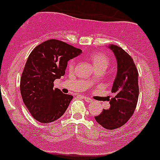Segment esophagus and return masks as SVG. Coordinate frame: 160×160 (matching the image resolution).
<instances>
[{"mask_svg": "<svg viewBox=\"0 0 160 160\" xmlns=\"http://www.w3.org/2000/svg\"><path fill=\"white\" fill-rule=\"evenodd\" d=\"M84 100H85L86 102H88V103H91V102H93V100H91V98H88V97H84Z\"/></svg>", "mask_w": 160, "mask_h": 160, "instance_id": "esophagus-1", "label": "esophagus"}]
</instances>
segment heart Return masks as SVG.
<instances>
[{"label": "heart", "instance_id": "1", "mask_svg": "<svg viewBox=\"0 0 160 160\" xmlns=\"http://www.w3.org/2000/svg\"><path fill=\"white\" fill-rule=\"evenodd\" d=\"M89 60L94 66L97 71L103 72L108 67L110 60L109 58L106 54L101 52H96V53H91L89 56ZM75 65V60H72L68 63V67L69 69H74Z\"/></svg>", "mask_w": 160, "mask_h": 160}]
</instances>
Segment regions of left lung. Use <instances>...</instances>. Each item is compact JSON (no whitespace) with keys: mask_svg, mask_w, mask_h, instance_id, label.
<instances>
[{"mask_svg":"<svg viewBox=\"0 0 160 160\" xmlns=\"http://www.w3.org/2000/svg\"><path fill=\"white\" fill-rule=\"evenodd\" d=\"M117 61V74L112 87L114 98L109 100L108 109L95 116L97 122L108 130L122 126L133 115L137 107L139 87L138 72L132 57L122 48L110 44Z\"/></svg>","mask_w":160,"mask_h":160,"instance_id":"8db88e82","label":"left lung"}]
</instances>
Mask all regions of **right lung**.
Returning <instances> with one entry per match:
<instances>
[{
  "mask_svg": "<svg viewBox=\"0 0 160 160\" xmlns=\"http://www.w3.org/2000/svg\"><path fill=\"white\" fill-rule=\"evenodd\" d=\"M81 53V49L51 39L38 45L28 56L20 79V92L23 103L39 122L58 119L69 107L73 97L53 89V82L65 75L68 61Z\"/></svg>",
  "mask_w": 160,
  "mask_h": 160,
  "instance_id": "right-lung-1",
  "label": "right lung"
}]
</instances>
